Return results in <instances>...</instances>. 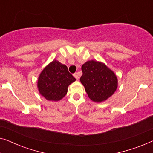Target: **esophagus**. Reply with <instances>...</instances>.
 Returning a JSON list of instances; mask_svg holds the SVG:
<instances>
[{
    "label": "esophagus",
    "mask_w": 153,
    "mask_h": 153,
    "mask_svg": "<svg viewBox=\"0 0 153 153\" xmlns=\"http://www.w3.org/2000/svg\"><path fill=\"white\" fill-rule=\"evenodd\" d=\"M74 76L75 77V79H76V80H78L79 78V76L78 73H75V74H74Z\"/></svg>",
    "instance_id": "34e87169"
}]
</instances>
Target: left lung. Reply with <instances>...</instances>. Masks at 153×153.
Listing matches in <instances>:
<instances>
[{
    "mask_svg": "<svg viewBox=\"0 0 153 153\" xmlns=\"http://www.w3.org/2000/svg\"><path fill=\"white\" fill-rule=\"evenodd\" d=\"M80 81L92 101L102 102L113 95L118 88V78L104 62L88 60L81 67Z\"/></svg>",
    "mask_w": 153,
    "mask_h": 153,
    "instance_id": "8db88e82",
    "label": "left lung"
}]
</instances>
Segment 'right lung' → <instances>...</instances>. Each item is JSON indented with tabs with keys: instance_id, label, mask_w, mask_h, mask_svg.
Returning a JSON list of instances; mask_svg holds the SVG:
<instances>
[{
	"instance_id": "1",
	"label": "right lung",
	"mask_w": 153,
	"mask_h": 153,
	"mask_svg": "<svg viewBox=\"0 0 153 153\" xmlns=\"http://www.w3.org/2000/svg\"><path fill=\"white\" fill-rule=\"evenodd\" d=\"M75 81L76 79L68 72L65 65L53 60L39 74L37 89L46 100L58 102L65 96L68 86Z\"/></svg>"
}]
</instances>
